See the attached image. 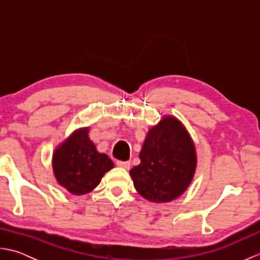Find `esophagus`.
I'll use <instances>...</instances> for the list:
<instances>
[{
  "mask_svg": "<svg viewBox=\"0 0 260 260\" xmlns=\"http://www.w3.org/2000/svg\"><path fill=\"white\" fill-rule=\"evenodd\" d=\"M116 164H117L119 168H123V169H126V170H128L131 168V162L129 161H117V162H116Z\"/></svg>",
  "mask_w": 260,
  "mask_h": 260,
  "instance_id": "1",
  "label": "esophagus"
}]
</instances>
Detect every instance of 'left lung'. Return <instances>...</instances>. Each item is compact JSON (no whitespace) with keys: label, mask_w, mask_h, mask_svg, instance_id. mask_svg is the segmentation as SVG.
Listing matches in <instances>:
<instances>
[{"label":"left lung","mask_w":260,"mask_h":260,"mask_svg":"<svg viewBox=\"0 0 260 260\" xmlns=\"http://www.w3.org/2000/svg\"><path fill=\"white\" fill-rule=\"evenodd\" d=\"M141 164L131 170L136 191L146 200H174L189 186L196 170L194 145L178 119L165 117L148 132Z\"/></svg>","instance_id":"8db88e82"}]
</instances>
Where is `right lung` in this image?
Here are the masks:
<instances>
[{
	"mask_svg": "<svg viewBox=\"0 0 260 260\" xmlns=\"http://www.w3.org/2000/svg\"><path fill=\"white\" fill-rule=\"evenodd\" d=\"M52 167L59 183L73 194L81 196L95 189L114 163L106 154L96 151L85 128L54 152Z\"/></svg>",
	"mask_w": 260,
	"mask_h": 260,
	"instance_id": "right-lung-1",
	"label": "right lung"
}]
</instances>
